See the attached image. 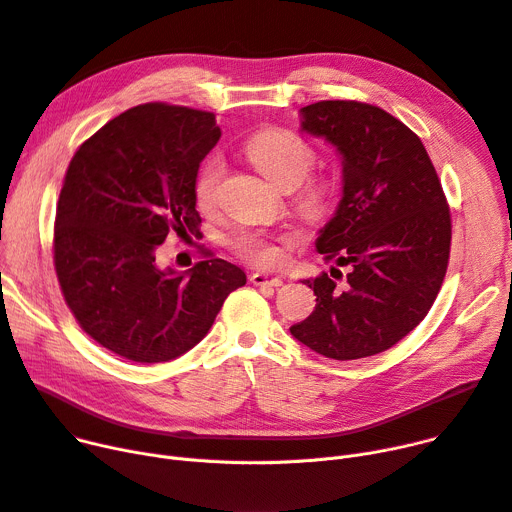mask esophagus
Masks as SVG:
<instances>
[{
  "instance_id": "34e87169",
  "label": "esophagus",
  "mask_w": 512,
  "mask_h": 512,
  "mask_svg": "<svg viewBox=\"0 0 512 512\" xmlns=\"http://www.w3.org/2000/svg\"><path fill=\"white\" fill-rule=\"evenodd\" d=\"M251 284L255 286H269V288H278L282 286V278L278 276H269V274H263V271H255V274H251Z\"/></svg>"
}]
</instances>
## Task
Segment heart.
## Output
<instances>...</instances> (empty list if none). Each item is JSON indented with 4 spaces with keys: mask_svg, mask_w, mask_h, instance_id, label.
Here are the masks:
<instances>
[{
    "mask_svg": "<svg viewBox=\"0 0 512 512\" xmlns=\"http://www.w3.org/2000/svg\"><path fill=\"white\" fill-rule=\"evenodd\" d=\"M245 152L269 183L284 191L296 189V206L306 218L319 220L333 210L337 181L329 173L309 175L317 160L315 148L294 131L263 129L247 140ZM224 170V160L218 154L201 164L193 183V197L201 212L214 210ZM284 241H290V238H284ZM230 247L236 255L257 265L269 267L282 261L278 241L263 232H238L230 241Z\"/></svg>",
    "mask_w": 512,
    "mask_h": 512,
    "instance_id": "heart-1",
    "label": "heart"
}]
</instances>
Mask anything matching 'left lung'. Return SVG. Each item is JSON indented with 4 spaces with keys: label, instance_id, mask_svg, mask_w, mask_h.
Instances as JSON below:
<instances>
[{
    "label": "left lung",
    "instance_id": "1",
    "mask_svg": "<svg viewBox=\"0 0 512 512\" xmlns=\"http://www.w3.org/2000/svg\"><path fill=\"white\" fill-rule=\"evenodd\" d=\"M300 129L342 156V199L317 238L325 261L348 267L304 280L315 311L290 327L300 344L333 360L389 350L428 315L451 253V212L418 135L358 100L300 109ZM342 271L331 267V276Z\"/></svg>",
    "mask_w": 512,
    "mask_h": 512
}]
</instances>
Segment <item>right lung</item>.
<instances>
[{
    "mask_svg": "<svg viewBox=\"0 0 512 512\" xmlns=\"http://www.w3.org/2000/svg\"><path fill=\"white\" fill-rule=\"evenodd\" d=\"M220 135L214 113L146 102L100 127L67 166L53 236L61 294L94 342L125 360L179 358L247 284L224 259L156 265L170 232L199 234L193 183Z\"/></svg>",
    "mask_w": 512,
    "mask_h": 512,
    "instance_id": "right-lung-1",
    "label": "right lung"
}]
</instances>
